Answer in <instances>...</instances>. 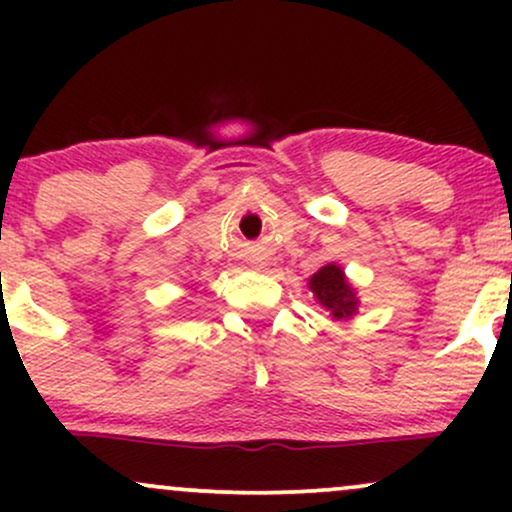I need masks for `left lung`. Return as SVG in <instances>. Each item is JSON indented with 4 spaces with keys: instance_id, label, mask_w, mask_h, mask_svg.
I'll return each instance as SVG.
<instances>
[{
    "instance_id": "obj_1",
    "label": "left lung",
    "mask_w": 512,
    "mask_h": 512,
    "mask_svg": "<svg viewBox=\"0 0 512 512\" xmlns=\"http://www.w3.org/2000/svg\"><path fill=\"white\" fill-rule=\"evenodd\" d=\"M310 289L317 296V301L325 305L327 310H332V315L337 320H346L356 313V296L354 289L346 284L344 272L337 267V264H327L320 272L313 274L310 279Z\"/></svg>"
}]
</instances>
